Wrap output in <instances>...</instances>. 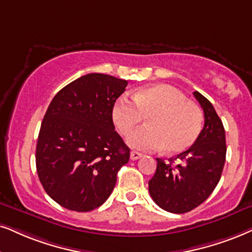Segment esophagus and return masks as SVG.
Segmentation results:
<instances>
[{
  "instance_id": "obj_1",
  "label": "esophagus",
  "mask_w": 252,
  "mask_h": 252,
  "mask_svg": "<svg viewBox=\"0 0 252 252\" xmlns=\"http://www.w3.org/2000/svg\"><path fill=\"white\" fill-rule=\"evenodd\" d=\"M142 157H143V155L139 154V152H136V151L130 152V159H131V160H137V159H139Z\"/></svg>"
}]
</instances>
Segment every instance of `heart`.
<instances>
[{"mask_svg":"<svg viewBox=\"0 0 252 252\" xmlns=\"http://www.w3.org/2000/svg\"><path fill=\"white\" fill-rule=\"evenodd\" d=\"M132 100L120 97L111 111L117 130L124 136L131 133L148 117V126L128 138L137 150L165 149L168 154L186 151L196 142L203 124L201 109L186 100L177 88L168 85H152L139 88Z\"/></svg>","mask_w":252,"mask_h":252,"instance_id":"1","label":"heart"}]
</instances>
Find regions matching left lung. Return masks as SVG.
<instances>
[{"label": "left lung", "mask_w": 252, "mask_h": 252, "mask_svg": "<svg viewBox=\"0 0 252 252\" xmlns=\"http://www.w3.org/2000/svg\"><path fill=\"white\" fill-rule=\"evenodd\" d=\"M205 115L196 142L176 158H157V170L149 181V192L164 211L184 214L208 199L223 171L227 146L222 121L207 98L194 92Z\"/></svg>", "instance_id": "8db88e82"}]
</instances>
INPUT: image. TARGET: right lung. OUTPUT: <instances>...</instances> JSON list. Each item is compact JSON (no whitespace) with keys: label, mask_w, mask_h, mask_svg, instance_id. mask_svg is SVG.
Wrapping results in <instances>:
<instances>
[{"label":"right lung","mask_w":252,"mask_h":252,"mask_svg":"<svg viewBox=\"0 0 252 252\" xmlns=\"http://www.w3.org/2000/svg\"><path fill=\"white\" fill-rule=\"evenodd\" d=\"M128 81L91 73L57 93L41 122L36 166L45 192L63 208L91 212L115 187L130 150L111 111Z\"/></svg>","instance_id":"add662e5"}]
</instances>
